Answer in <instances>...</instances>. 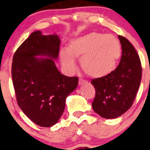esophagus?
Returning a JSON list of instances; mask_svg holds the SVG:
<instances>
[{
    "instance_id": "obj_1",
    "label": "esophagus",
    "mask_w": 150,
    "mask_h": 150,
    "mask_svg": "<svg viewBox=\"0 0 150 150\" xmlns=\"http://www.w3.org/2000/svg\"><path fill=\"white\" fill-rule=\"evenodd\" d=\"M87 80H84V79H82V78H79V85H82V84L84 83H87Z\"/></svg>"
}]
</instances>
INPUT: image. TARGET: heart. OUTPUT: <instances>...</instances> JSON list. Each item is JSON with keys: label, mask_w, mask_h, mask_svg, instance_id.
<instances>
[{"label": "heart", "mask_w": 150, "mask_h": 150, "mask_svg": "<svg viewBox=\"0 0 150 150\" xmlns=\"http://www.w3.org/2000/svg\"><path fill=\"white\" fill-rule=\"evenodd\" d=\"M120 54L121 47L116 37L94 32L70 40L67 49L60 52V59L69 73L75 70V59H80L84 72L89 76L99 78L116 69Z\"/></svg>", "instance_id": "obj_1"}]
</instances>
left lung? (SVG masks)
<instances>
[{
    "label": "left lung",
    "mask_w": 150,
    "mask_h": 150,
    "mask_svg": "<svg viewBox=\"0 0 150 150\" xmlns=\"http://www.w3.org/2000/svg\"><path fill=\"white\" fill-rule=\"evenodd\" d=\"M122 48L119 65L108 75L93 79L96 90L93 110L102 118H118L131 107L142 79L137 51L126 38L118 35Z\"/></svg>",
    "instance_id": "obj_1"
}]
</instances>
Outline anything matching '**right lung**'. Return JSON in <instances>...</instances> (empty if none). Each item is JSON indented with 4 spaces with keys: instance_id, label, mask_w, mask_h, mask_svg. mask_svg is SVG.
Wrapping results in <instances>:
<instances>
[{
    "instance_id": "add662e5",
    "label": "right lung",
    "mask_w": 150,
    "mask_h": 150,
    "mask_svg": "<svg viewBox=\"0 0 150 150\" xmlns=\"http://www.w3.org/2000/svg\"><path fill=\"white\" fill-rule=\"evenodd\" d=\"M60 38L36 31L15 51L12 78L18 106L35 124L51 127L63 114L68 96L78 77L62 75L53 60L58 57ZM38 56L45 57L39 58Z\"/></svg>"
}]
</instances>
